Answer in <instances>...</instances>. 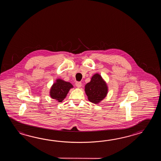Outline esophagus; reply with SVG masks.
<instances>
[{
  "label": "esophagus",
  "instance_id": "esophagus-1",
  "mask_svg": "<svg viewBox=\"0 0 161 161\" xmlns=\"http://www.w3.org/2000/svg\"><path fill=\"white\" fill-rule=\"evenodd\" d=\"M75 85L77 87L80 88L82 86V83L80 82H76L75 83Z\"/></svg>",
  "mask_w": 161,
  "mask_h": 161
}]
</instances>
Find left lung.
I'll use <instances>...</instances> for the list:
<instances>
[{"instance_id": "left-lung-1", "label": "left lung", "mask_w": 161, "mask_h": 161, "mask_svg": "<svg viewBox=\"0 0 161 161\" xmlns=\"http://www.w3.org/2000/svg\"><path fill=\"white\" fill-rule=\"evenodd\" d=\"M85 92L91 103H98L106 96L108 87L101 76L96 74L85 86Z\"/></svg>"}]
</instances>
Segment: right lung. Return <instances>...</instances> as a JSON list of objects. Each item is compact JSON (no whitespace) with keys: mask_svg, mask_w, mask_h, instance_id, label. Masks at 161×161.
I'll list each match as a JSON object with an SVG mask.
<instances>
[{"mask_svg":"<svg viewBox=\"0 0 161 161\" xmlns=\"http://www.w3.org/2000/svg\"><path fill=\"white\" fill-rule=\"evenodd\" d=\"M73 86L70 83L65 82L62 79H57L56 82L52 86L50 96L52 98L61 103L65 98L69 90Z\"/></svg>","mask_w":161,"mask_h":161,"instance_id":"right-lung-1","label":"right lung"}]
</instances>
